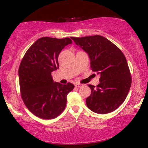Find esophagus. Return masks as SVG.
<instances>
[{
  "label": "esophagus",
  "mask_w": 148,
  "mask_h": 148,
  "mask_svg": "<svg viewBox=\"0 0 148 148\" xmlns=\"http://www.w3.org/2000/svg\"><path fill=\"white\" fill-rule=\"evenodd\" d=\"M75 86L77 87H82L84 86V84H76L75 85Z\"/></svg>",
  "instance_id": "obj_1"
}]
</instances>
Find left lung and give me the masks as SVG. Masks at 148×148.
Returning <instances> with one entry per match:
<instances>
[{"label":"left lung","mask_w":148,"mask_h":148,"mask_svg":"<svg viewBox=\"0 0 148 148\" xmlns=\"http://www.w3.org/2000/svg\"><path fill=\"white\" fill-rule=\"evenodd\" d=\"M71 39L88 54L92 71L101 76L97 87L89 85L91 93L86 99L87 106L99 114L116 110L126 99L131 86V73L123 53L100 35Z\"/></svg>","instance_id":"8db88e82"}]
</instances>
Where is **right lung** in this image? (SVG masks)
<instances>
[{"instance_id":"obj_1","label":"right lung","mask_w":148,"mask_h":148,"mask_svg":"<svg viewBox=\"0 0 148 148\" xmlns=\"http://www.w3.org/2000/svg\"><path fill=\"white\" fill-rule=\"evenodd\" d=\"M72 42L69 38L42 37L25 54L18 74L21 97L34 116L45 119L56 118L66 105V96L74 86L53 81L51 72L59 69L58 56Z\"/></svg>"}]
</instances>
